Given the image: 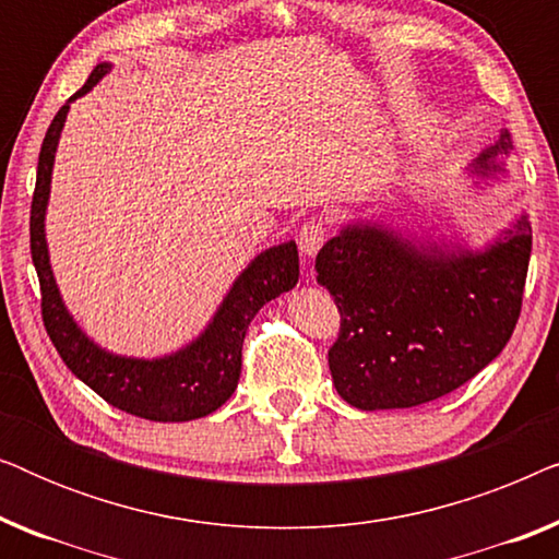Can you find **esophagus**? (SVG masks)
Wrapping results in <instances>:
<instances>
[{
  "label": "esophagus",
  "mask_w": 559,
  "mask_h": 559,
  "mask_svg": "<svg viewBox=\"0 0 559 559\" xmlns=\"http://www.w3.org/2000/svg\"><path fill=\"white\" fill-rule=\"evenodd\" d=\"M328 239V228L320 221H308L297 234V243H300V251L305 257H316L318 249L323 247Z\"/></svg>",
  "instance_id": "34e87169"
}]
</instances>
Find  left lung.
Listing matches in <instances>:
<instances>
[{"label":"left lung","instance_id":"8db88e82","mask_svg":"<svg viewBox=\"0 0 559 559\" xmlns=\"http://www.w3.org/2000/svg\"><path fill=\"white\" fill-rule=\"evenodd\" d=\"M511 150L501 129L468 173L499 178ZM432 231L356 218L318 251V282L341 310L328 366L350 407L404 409L445 396L486 369L514 333L532 254L530 216L519 213L484 249Z\"/></svg>","mask_w":559,"mask_h":559}]
</instances>
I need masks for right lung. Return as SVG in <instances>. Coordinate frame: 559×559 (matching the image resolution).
<instances>
[{"label": "right lung", "mask_w": 559, "mask_h": 559, "mask_svg": "<svg viewBox=\"0 0 559 559\" xmlns=\"http://www.w3.org/2000/svg\"><path fill=\"white\" fill-rule=\"evenodd\" d=\"M109 71L111 63H98L88 81L60 106L37 159L33 211H29V251L40 280L43 323L68 369L111 407L152 423H188L216 412L236 392L247 328L266 302L297 285L300 257L295 241L277 243L257 254L228 287L224 302L213 312L209 325L198 333V338L173 354L157 358L121 356L88 338L60 297L50 266L48 239H45V213H48L52 165H56L68 109Z\"/></svg>", "instance_id": "right-lung-1"}]
</instances>
